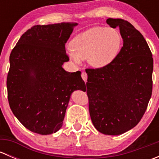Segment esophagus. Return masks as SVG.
I'll return each mask as SVG.
<instances>
[{
    "label": "esophagus",
    "mask_w": 159,
    "mask_h": 159,
    "mask_svg": "<svg viewBox=\"0 0 159 159\" xmlns=\"http://www.w3.org/2000/svg\"><path fill=\"white\" fill-rule=\"evenodd\" d=\"M81 78H82V79L84 80V82H86V81H87L88 75H87V74H86V72L83 71L82 73H81Z\"/></svg>",
    "instance_id": "obj_1"
}]
</instances>
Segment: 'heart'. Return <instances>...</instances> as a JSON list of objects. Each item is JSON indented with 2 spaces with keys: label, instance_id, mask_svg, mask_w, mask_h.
<instances>
[{
  "label": "heart",
  "instance_id": "1",
  "mask_svg": "<svg viewBox=\"0 0 159 159\" xmlns=\"http://www.w3.org/2000/svg\"><path fill=\"white\" fill-rule=\"evenodd\" d=\"M121 44L119 32L114 28L93 27L77 34L71 41L69 57L76 64L84 59L94 68H103L115 58Z\"/></svg>",
  "mask_w": 159,
  "mask_h": 159
}]
</instances>
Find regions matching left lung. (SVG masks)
<instances>
[{
	"mask_svg": "<svg viewBox=\"0 0 159 159\" xmlns=\"http://www.w3.org/2000/svg\"><path fill=\"white\" fill-rule=\"evenodd\" d=\"M118 28L123 47L107 66L87 69L89 112L94 128L105 134L118 135L137 125L152 92L153 58L146 41L132 25L108 18Z\"/></svg>",
	"mask_w": 159,
	"mask_h": 159,
	"instance_id": "left-lung-1",
	"label": "left lung"
}]
</instances>
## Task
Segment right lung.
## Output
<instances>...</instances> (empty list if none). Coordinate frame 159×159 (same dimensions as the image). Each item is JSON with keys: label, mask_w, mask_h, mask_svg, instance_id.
I'll return each mask as SVG.
<instances>
[{"label": "right lung", "mask_w": 159, "mask_h": 159, "mask_svg": "<svg viewBox=\"0 0 159 159\" xmlns=\"http://www.w3.org/2000/svg\"><path fill=\"white\" fill-rule=\"evenodd\" d=\"M78 23L36 25L27 30L10 55L7 78L11 109L26 129L51 134L63 125L72 92L86 89L81 71L62 65L69 61L65 43Z\"/></svg>", "instance_id": "obj_1"}]
</instances>
